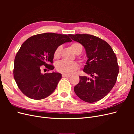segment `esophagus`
<instances>
[{
  "mask_svg": "<svg viewBox=\"0 0 134 134\" xmlns=\"http://www.w3.org/2000/svg\"><path fill=\"white\" fill-rule=\"evenodd\" d=\"M62 76L63 77V78H69V77L70 76L69 75H65V74H63L62 75Z\"/></svg>",
  "mask_w": 134,
  "mask_h": 134,
  "instance_id": "1",
  "label": "esophagus"
}]
</instances>
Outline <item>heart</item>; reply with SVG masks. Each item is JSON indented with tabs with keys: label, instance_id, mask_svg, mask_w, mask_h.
I'll return each mask as SVG.
<instances>
[{
	"label": "heart",
	"instance_id": "b5f03b06",
	"mask_svg": "<svg viewBox=\"0 0 134 134\" xmlns=\"http://www.w3.org/2000/svg\"><path fill=\"white\" fill-rule=\"evenodd\" d=\"M70 48L76 55L80 54L83 50V46L80 43L74 42L70 45ZM62 47L59 46L55 50L54 56L55 59H59L60 56ZM79 64L76 62H67L65 61H61L57 63L56 69L59 72L65 75H70L78 69Z\"/></svg>",
	"mask_w": 134,
	"mask_h": 134
}]
</instances>
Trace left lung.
<instances>
[{
  "instance_id": "left-lung-1",
  "label": "left lung",
  "mask_w": 134,
  "mask_h": 134,
  "mask_svg": "<svg viewBox=\"0 0 134 134\" xmlns=\"http://www.w3.org/2000/svg\"><path fill=\"white\" fill-rule=\"evenodd\" d=\"M69 36L86 49L88 60L83 71L92 77L79 76V82L74 88L75 94L86 102L98 101L108 94L116 82L119 72L116 56L107 42L96 36Z\"/></svg>"
}]
</instances>
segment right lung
<instances>
[{
  "instance_id": "add662e5",
  "label": "right lung",
  "mask_w": 134,
  "mask_h": 134,
  "mask_svg": "<svg viewBox=\"0 0 134 134\" xmlns=\"http://www.w3.org/2000/svg\"><path fill=\"white\" fill-rule=\"evenodd\" d=\"M72 40L66 35L38 34L23 43L14 59L13 75L19 90L33 99H42L52 94L62 74L56 72L43 74V68L52 70L56 48Z\"/></svg>"
}]
</instances>
